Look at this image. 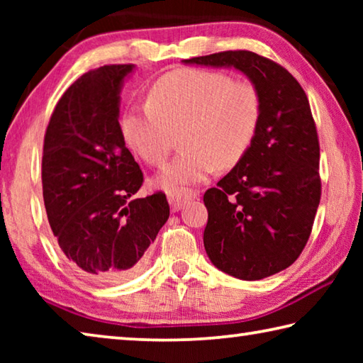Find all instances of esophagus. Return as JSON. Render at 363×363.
Wrapping results in <instances>:
<instances>
[{
  "instance_id": "obj_1",
  "label": "esophagus",
  "mask_w": 363,
  "mask_h": 363,
  "mask_svg": "<svg viewBox=\"0 0 363 363\" xmlns=\"http://www.w3.org/2000/svg\"><path fill=\"white\" fill-rule=\"evenodd\" d=\"M196 195L199 194L194 192V190H189V189L174 190V192L168 194V201L174 211H179L181 208L187 203V201L196 199Z\"/></svg>"
}]
</instances>
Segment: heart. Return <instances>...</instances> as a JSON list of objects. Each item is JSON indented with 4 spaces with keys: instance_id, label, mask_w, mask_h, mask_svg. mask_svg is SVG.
<instances>
[{
    "instance_id": "b5f03b06",
    "label": "heart",
    "mask_w": 363,
    "mask_h": 363,
    "mask_svg": "<svg viewBox=\"0 0 363 363\" xmlns=\"http://www.w3.org/2000/svg\"><path fill=\"white\" fill-rule=\"evenodd\" d=\"M261 116V96L251 83L219 72L181 70L153 86L149 106L125 115L123 133L147 163L162 164L184 131L187 150L155 177L157 187L174 192L205 182L218 167H235L253 144Z\"/></svg>"
}]
</instances>
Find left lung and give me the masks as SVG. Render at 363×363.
I'll return each mask as SVG.
<instances>
[{
	"instance_id": "obj_1",
	"label": "left lung",
	"mask_w": 363,
	"mask_h": 363,
	"mask_svg": "<svg viewBox=\"0 0 363 363\" xmlns=\"http://www.w3.org/2000/svg\"><path fill=\"white\" fill-rule=\"evenodd\" d=\"M182 64L235 69L261 96L259 130L247 155L203 195V243L210 261L232 277H270L298 259L320 203V149L309 101L290 72L251 51Z\"/></svg>"
}]
</instances>
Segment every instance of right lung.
<instances>
[{
  "label": "right lung",
  "mask_w": 363,
  "mask_h": 363,
  "mask_svg": "<svg viewBox=\"0 0 363 363\" xmlns=\"http://www.w3.org/2000/svg\"><path fill=\"white\" fill-rule=\"evenodd\" d=\"M136 65L84 73L60 97L43 147V199L70 266L96 284H121L145 266L169 218L164 194L134 199L144 176L120 126L123 84Z\"/></svg>",
  "instance_id": "obj_1"
}]
</instances>
